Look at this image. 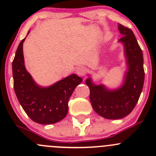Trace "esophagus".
I'll return each mask as SVG.
<instances>
[{"mask_svg":"<svg viewBox=\"0 0 156 156\" xmlns=\"http://www.w3.org/2000/svg\"><path fill=\"white\" fill-rule=\"evenodd\" d=\"M75 72L79 76H84V75H85L86 72H87V69L84 66H79L76 69Z\"/></svg>","mask_w":156,"mask_h":156,"instance_id":"1","label":"esophagus"}]
</instances>
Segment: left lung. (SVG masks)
<instances>
[{
	"label": "left lung",
	"instance_id": "1",
	"mask_svg": "<svg viewBox=\"0 0 156 156\" xmlns=\"http://www.w3.org/2000/svg\"><path fill=\"white\" fill-rule=\"evenodd\" d=\"M125 48L127 71L123 85L108 90L103 84L96 85L90 78L86 80L90 88V100L94 111L107 119H120L130 114L137 103L144 83V56L134 34L129 28L119 24Z\"/></svg>",
	"mask_w": 156,
	"mask_h": 156
}]
</instances>
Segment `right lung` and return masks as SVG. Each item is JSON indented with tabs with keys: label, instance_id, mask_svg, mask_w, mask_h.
Instances as JSON below:
<instances>
[{
	"label": "right lung",
	"instance_id": "add662e5",
	"mask_svg": "<svg viewBox=\"0 0 156 156\" xmlns=\"http://www.w3.org/2000/svg\"><path fill=\"white\" fill-rule=\"evenodd\" d=\"M25 39L19 44L12 64L16 95L24 111L34 122L42 125L56 123L66 116L69 98L75 88L82 82V78L72 74L50 87H41L36 84L25 67L23 50Z\"/></svg>",
	"mask_w": 156,
	"mask_h": 156
}]
</instances>
